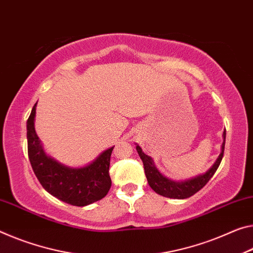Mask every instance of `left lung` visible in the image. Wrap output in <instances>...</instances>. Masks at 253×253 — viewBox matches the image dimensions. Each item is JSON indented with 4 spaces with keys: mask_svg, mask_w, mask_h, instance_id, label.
Segmentation results:
<instances>
[{
    "mask_svg": "<svg viewBox=\"0 0 253 253\" xmlns=\"http://www.w3.org/2000/svg\"><path fill=\"white\" fill-rule=\"evenodd\" d=\"M224 142L222 145V152L218 156V159L216 160L214 166L208 170L205 174L198 175L197 178L187 180L183 182H174L171 180L167 179L166 177L160 173L158 169L154 167L153 161L150 156L144 154L142 152V148L138 145L136 146L139 156H141L143 164H144V170H145V175L147 179V182L150 184V187L153 189L156 194L163 196V197L168 198H175V199H184L189 198L192 195H195L196 192L199 191L205 184L210 181L211 178L213 177L216 170L218 169L220 161H222L223 155H224V148H225V136L226 131L224 130Z\"/></svg>",
    "mask_w": 253,
    "mask_h": 253,
    "instance_id": "1",
    "label": "left lung"
}]
</instances>
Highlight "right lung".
<instances>
[{
	"label": "right lung",
	"mask_w": 253,
	"mask_h": 253,
	"mask_svg": "<svg viewBox=\"0 0 253 253\" xmlns=\"http://www.w3.org/2000/svg\"><path fill=\"white\" fill-rule=\"evenodd\" d=\"M36 106L27 122L28 156L42 186L62 202L73 206H86L102 199L111 187L110 156L114 147L99 155L89 166L71 169L48 158L36 134L34 122Z\"/></svg>",
	"instance_id": "right-lung-1"
}]
</instances>
